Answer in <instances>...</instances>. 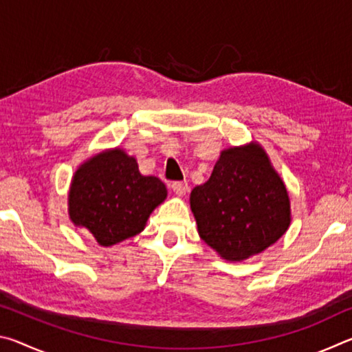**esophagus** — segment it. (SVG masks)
<instances>
[{
	"label": "esophagus",
	"mask_w": 352,
	"mask_h": 352,
	"mask_svg": "<svg viewBox=\"0 0 352 352\" xmlns=\"http://www.w3.org/2000/svg\"><path fill=\"white\" fill-rule=\"evenodd\" d=\"M170 188H172V190H174V192L178 195V197H183V195L186 194L188 189H189L186 182H174V183L170 184Z\"/></svg>",
	"instance_id": "1"
}]
</instances>
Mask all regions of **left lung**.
Masks as SVG:
<instances>
[{"mask_svg": "<svg viewBox=\"0 0 352 352\" xmlns=\"http://www.w3.org/2000/svg\"><path fill=\"white\" fill-rule=\"evenodd\" d=\"M189 201L200 237L226 261L264 252L290 225L287 189L258 142L222 151Z\"/></svg>", "mask_w": 352, "mask_h": 352, "instance_id": "left-lung-1", "label": "left lung"}]
</instances>
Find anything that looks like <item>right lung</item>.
Here are the masks:
<instances>
[{
  "label": "right lung",
  "mask_w": 352,
  "mask_h": 352,
  "mask_svg": "<svg viewBox=\"0 0 352 352\" xmlns=\"http://www.w3.org/2000/svg\"><path fill=\"white\" fill-rule=\"evenodd\" d=\"M168 197L160 178L142 175L122 148L94 155L74 172L68 194L69 219L99 245L110 247L144 230L152 211Z\"/></svg>",
  "instance_id": "right-lung-1"
}]
</instances>
